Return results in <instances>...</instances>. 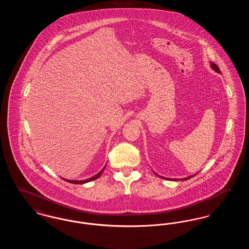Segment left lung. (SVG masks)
Returning <instances> with one entry per match:
<instances>
[{
	"label": "left lung",
	"instance_id": "left-lung-1",
	"mask_svg": "<svg viewBox=\"0 0 249 249\" xmlns=\"http://www.w3.org/2000/svg\"><path fill=\"white\" fill-rule=\"evenodd\" d=\"M211 65H212V68H213L214 71L220 72V70H219V68H218V66H217L216 64H214L213 62H212V63H211ZM159 177H160V176H159ZM192 177H193V176H192ZM192 177H189V178H184V179H182V180H188V179H190V178H192ZM160 178H163V179H170V180H178V179H171V178H162V177H160ZM179 180H180V179H179Z\"/></svg>",
	"mask_w": 249,
	"mask_h": 249
}]
</instances>
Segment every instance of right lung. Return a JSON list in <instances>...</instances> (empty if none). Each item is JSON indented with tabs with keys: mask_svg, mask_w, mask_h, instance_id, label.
Masks as SVG:
<instances>
[{
	"mask_svg": "<svg viewBox=\"0 0 249 249\" xmlns=\"http://www.w3.org/2000/svg\"><path fill=\"white\" fill-rule=\"evenodd\" d=\"M105 168H106V167H105ZM105 168H104L100 173H98L96 176H94L93 178H89V179H86V180H83V181H78V180H66V179H63V180L68 181V182L72 183V184H84V183H88V182H89V181H92V180H95V179H97V178H99V177L102 175V173L104 172Z\"/></svg>",
	"mask_w": 249,
	"mask_h": 249,
	"instance_id": "1",
	"label": "right lung"
}]
</instances>
